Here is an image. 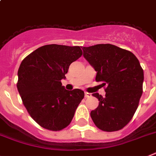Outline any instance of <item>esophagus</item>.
Returning <instances> with one entry per match:
<instances>
[{
	"label": "esophagus",
	"instance_id": "1",
	"mask_svg": "<svg viewBox=\"0 0 156 156\" xmlns=\"http://www.w3.org/2000/svg\"><path fill=\"white\" fill-rule=\"evenodd\" d=\"M84 96H85V98H90V97H91V93H88V92H85Z\"/></svg>",
	"mask_w": 156,
	"mask_h": 156
}]
</instances>
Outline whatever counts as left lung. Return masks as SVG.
<instances>
[{
	"instance_id": "left-lung-1",
	"label": "left lung",
	"mask_w": 156,
	"mask_h": 156,
	"mask_svg": "<svg viewBox=\"0 0 156 156\" xmlns=\"http://www.w3.org/2000/svg\"><path fill=\"white\" fill-rule=\"evenodd\" d=\"M83 57L97 72L95 80L106 86V95L98 93V106L91 110L94 125L102 131L122 129L130 122L143 93L144 71L132 52L111 44L82 47Z\"/></svg>"
}]
</instances>
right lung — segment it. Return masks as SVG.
Wrapping results in <instances>:
<instances>
[{"instance_id":"1","label":"right lung","mask_w":156,"mask_h":156,"mask_svg":"<svg viewBox=\"0 0 156 156\" xmlns=\"http://www.w3.org/2000/svg\"><path fill=\"white\" fill-rule=\"evenodd\" d=\"M82 54L80 46L51 44L38 48L21 62L17 89L30 117L44 129L67 127L84 97L82 90L68 91L61 82Z\"/></svg>"}]
</instances>
